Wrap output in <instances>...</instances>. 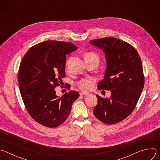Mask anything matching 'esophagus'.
I'll use <instances>...</instances> for the list:
<instances>
[{"mask_svg": "<svg viewBox=\"0 0 160 160\" xmlns=\"http://www.w3.org/2000/svg\"><path fill=\"white\" fill-rule=\"evenodd\" d=\"M80 96H87V95L89 94V93H88V92H80Z\"/></svg>", "mask_w": 160, "mask_h": 160, "instance_id": "34e87169", "label": "esophagus"}]
</instances>
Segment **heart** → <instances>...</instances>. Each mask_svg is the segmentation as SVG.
<instances>
[{"instance_id":"1","label":"heart","mask_w":160,"mask_h":160,"mask_svg":"<svg viewBox=\"0 0 160 160\" xmlns=\"http://www.w3.org/2000/svg\"><path fill=\"white\" fill-rule=\"evenodd\" d=\"M88 58H95L98 61L99 60L98 56L94 52H88L86 54L85 56V59ZM94 83V81L92 78H82L77 82V85L81 90L88 91L92 88Z\"/></svg>"}]
</instances>
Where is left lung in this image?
<instances>
[{
    "instance_id": "8db88e82",
    "label": "left lung",
    "mask_w": 160,
    "mask_h": 160,
    "mask_svg": "<svg viewBox=\"0 0 160 160\" xmlns=\"http://www.w3.org/2000/svg\"><path fill=\"white\" fill-rule=\"evenodd\" d=\"M89 43L105 53L106 68L99 90H110L111 97L96 95L95 117L105 124L122 122L133 111L144 85L142 64L139 53L130 43L114 37L90 40Z\"/></svg>"
}]
</instances>
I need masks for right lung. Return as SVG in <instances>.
Listing matches in <instances>:
<instances>
[{
  "instance_id": "right-lung-1",
  "label": "right lung",
  "mask_w": 160,
  "mask_h": 160,
  "mask_svg": "<svg viewBox=\"0 0 160 160\" xmlns=\"http://www.w3.org/2000/svg\"><path fill=\"white\" fill-rule=\"evenodd\" d=\"M77 49L71 42L46 41L32 47L21 61L18 85L22 101L32 118L43 126L61 125L79 97L70 90L58 98L54 90L65 77L66 55Z\"/></svg>"
}]
</instances>
